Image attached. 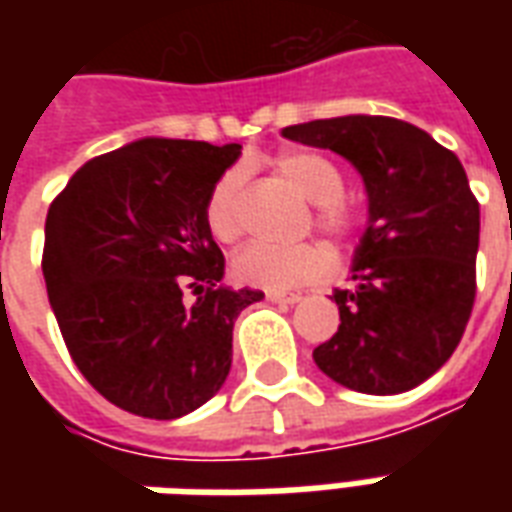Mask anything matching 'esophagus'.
<instances>
[{
	"mask_svg": "<svg viewBox=\"0 0 512 512\" xmlns=\"http://www.w3.org/2000/svg\"><path fill=\"white\" fill-rule=\"evenodd\" d=\"M266 299L271 304H299L301 293H279V290H268Z\"/></svg>",
	"mask_w": 512,
	"mask_h": 512,
	"instance_id": "1",
	"label": "esophagus"
}]
</instances>
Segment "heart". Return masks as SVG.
I'll return each mask as SVG.
<instances>
[{
  "label": "heart",
  "mask_w": 512,
  "mask_h": 512,
  "mask_svg": "<svg viewBox=\"0 0 512 512\" xmlns=\"http://www.w3.org/2000/svg\"><path fill=\"white\" fill-rule=\"evenodd\" d=\"M277 175L312 202V222L326 235L345 238L356 227V211L343 194V175L334 161L315 150H288L274 161ZM241 169H227L213 183L205 202V222L216 241L230 244L241 235ZM332 271V257L315 244L274 246L255 241L238 249L230 263L235 282L249 288L285 290L321 282Z\"/></svg>",
  "instance_id": "1"
}]
</instances>
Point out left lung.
Here are the masks:
<instances>
[{
  "mask_svg": "<svg viewBox=\"0 0 512 512\" xmlns=\"http://www.w3.org/2000/svg\"><path fill=\"white\" fill-rule=\"evenodd\" d=\"M282 136L348 158L367 191L351 285L332 296L340 326L312 351L315 365L365 395L414 389L450 359L472 315L480 205L463 164L395 117L312 120Z\"/></svg>",
  "mask_w": 512,
  "mask_h": 512,
  "instance_id": "1",
  "label": "left lung"
}]
</instances>
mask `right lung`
Masks as SVG:
<instances>
[{
    "instance_id": "1",
    "label": "right lung",
    "mask_w": 512,
    "mask_h": 512,
    "mask_svg": "<svg viewBox=\"0 0 512 512\" xmlns=\"http://www.w3.org/2000/svg\"><path fill=\"white\" fill-rule=\"evenodd\" d=\"M238 156L241 145L147 136L87 161L51 202L43 277L62 340L82 376L136 417L208 403L230 373L235 318L263 299L224 288L205 222Z\"/></svg>"
}]
</instances>
